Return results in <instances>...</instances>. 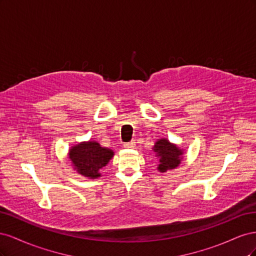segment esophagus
Instances as JSON below:
<instances>
[{"mask_svg": "<svg viewBox=\"0 0 256 256\" xmlns=\"http://www.w3.org/2000/svg\"><path fill=\"white\" fill-rule=\"evenodd\" d=\"M124 147H125V148H134V147H136V141L134 140V141H131V142L125 143V144H124Z\"/></svg>", "mask_w": 256, "mask_h": 256, "instance_id": "obj_1", "label": "esophagus"}]
</instances>
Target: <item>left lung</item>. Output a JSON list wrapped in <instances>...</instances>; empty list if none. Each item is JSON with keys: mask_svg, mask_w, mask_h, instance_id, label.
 Wrapping results in <instances>:
<instances>
[{"mask_svg": "<svg viewBox=\"0 0 256 256\" xmlns=\"http://www.w3.org/2000/svg\"><path fill=\"white\" fill-rule=\"evenodd\" d=\"M156 157L159 158L158 171L164 173L168 170H174L180 164L184 150L176 144L170 142L168 138H159L152 147Z\"/></svg>", "mask_w": 256, "mask_h": 256, "instance_id": "obj_1", "label": "left lung"}]
</instances>
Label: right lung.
Returning <instances> with one entry per match:
<instances>
[{
  "label": "right lung",
  "instance_id": "right-lung-1",
  "mask_svg": "<svg viewBox=\"0 0 256 256\" xmlns=\"http://www.w3.org/2000/svg\"><path fill=\"white\" fill-rule=\"evenodd\" d=\"M74 170L82 176L95 180L102 176L100 170L114 156V152L102 147L96 141L81 142L72 146L68 152Z\"/></svg>",
  "mask_w": 256,
  "mask_h": 256
}]
</instances>
